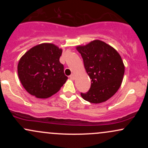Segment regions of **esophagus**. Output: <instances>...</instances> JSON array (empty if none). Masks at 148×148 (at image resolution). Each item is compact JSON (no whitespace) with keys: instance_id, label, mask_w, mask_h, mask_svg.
Listing matches in <instances>:
<instances>
[{"instance_id":"obj_1","label":"esophagus","mask_w":148,"mask_h":148,"mask_svg":"<svg viewBox=\"0 0 148 148\" xmlns=\"http://www.w3.org/2000/svg\"><path fill=\"white\" fill-rule=\"evenodd\" d=\"M69 78H70V79H72V80H74V79H75V77H74V74H71V75L69 76Z\"/></svg>"}]
</instances>
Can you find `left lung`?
<instances>
[{
	"mask_svg": "<svg viewBox=\"0 0 148 148\" xmlns=\"http://www.w3.org/2000/svg\"><path fill=\"white\" fill-rule=\"evenodd\" d=\"M76 49L84 60L86 72L91 79V86L81 95L86 101L99 103L111 97L121 86L124 65L121 56L114 48L100 40H94Z\"/></svg>",
	"mask_w": 148,
	"mask_h": 148,
	"instance_id": "left-lung-1",
	"label": "left lung"
}]
</instances>
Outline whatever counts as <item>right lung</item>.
Wrapping results in <instances>:
<instances>
[{"label": "right lung", "instance_id": "obj_1", "mask_svg": "<svg viewBox=\"0 0 148 148\" xmlns=\"http://www.w3.org/2000/svg\"><path fill=\"white\" fill-rule=\"evenodd\" d=\"M62 52L53 44L43 43L31 48L20 58L18 78L29 94L46 99L63 86L68 78L59 60Z\"/></svg>", "mask_w": 148, "mask_h": 148}]
</instances>
